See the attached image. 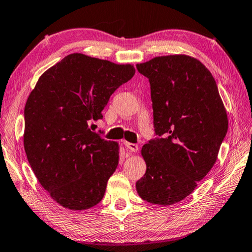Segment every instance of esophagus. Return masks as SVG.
<instances>
[{
  "mask_svg": "<svg viewBox=\"0 0 252 252\" xmlns=\"http://www.w3.org/2000/svg\"><path fill=\"white\" fill-rule=\"evenodd\" d=\"M125 146H126V148L127 149V150L129 151H131V152H138L139 151V147H138V144H135V143H131V142H125Z\"/></svg>",
  "mask_w": 252,
  "mask_h": 252,
  "instance_id": "esophagus-1",
  "label": "esophagus"
}]
</instances>
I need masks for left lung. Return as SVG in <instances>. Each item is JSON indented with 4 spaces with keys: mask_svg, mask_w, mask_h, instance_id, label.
<instances>
[{
    "mask_svg": "<svg viewBox=\"0 0 252 252\" xmlns=\"http://www.w3.org/2000/svg\"><path fill=\"white\" fill-rule=\"evenodd\" d=\"M136 69L151 87L153 125L162 136L141 149L147 164L136 192L171 206L193 192L216 163L228 116L211 72L186 54L156 57Z\"/></svg>",
    "mask_w": 252,
    "mask_h": 252,
    "instance_id": "left-lung-1",
    "label": "left lung"
}]
</instances>
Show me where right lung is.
I'll list each match as a JSON object with an SVG mask.
<instances>
[{
    "label": "right lung",
    "mask_w": 252,
    "mask_h": 252,
    "mask_svg": "<svg viewBox=\"0 0 252 252\" xmlns=\"http://www.w3.org/2000/svg\"><path fill=\"white\" fill-rule=\"evenodd\" d=\"M135 73L132 64L72 53L42 74L24 108V150L41 186L70 210L103 198L119 163L118 142L89 127L112 93Z\"/></svg>",
    "instance_id": "obj_1"
}]
</instances>
